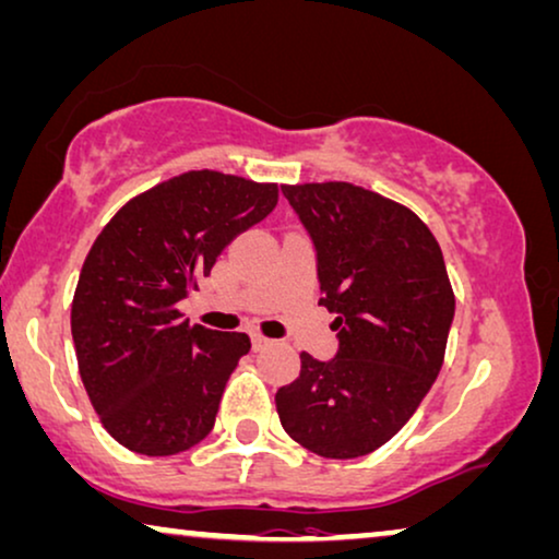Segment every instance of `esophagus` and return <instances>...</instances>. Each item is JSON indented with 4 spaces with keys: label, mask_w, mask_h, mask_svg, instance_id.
Masks as SVG:
<instances>
[{
    "label": "esophagus",
    "mask_w": 559,
    "mask_h": 559,
    "mask_svg": "<svg viewBox=\"0 0 559 559\" xmlns=\"http://www.w3.org/2000/svg\"><path fill=\"white\" fill-rule=\"evenodd\" d=\"M271 344V340L269 336H263V334H253V349L258 352V349H265Z\"/></svg>",
    "instance_id": "1"
}]
</instances>
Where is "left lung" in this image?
<instances>
[{"mask_svg":"<svg viewBox=\"0 0 559 559\" xmlns=\"http://www.w3.org/2000/svg\"><path fill=\"white\" fill-rule=\"evenodd\" d=\"M313 248L321 298L336 313L334 359L301 352L276 392L286 433L324 459L377 451L413 418L443 367L455 296L428 225L349 182L286 185Z\"/></svg>","mask_w":559,"mask_h":559,"instance_id":"obj_1","label":"left lung"}]
</instances>
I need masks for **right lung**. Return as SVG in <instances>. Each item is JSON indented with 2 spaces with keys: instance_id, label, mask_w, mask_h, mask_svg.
Masks as SVG:
<instances>
[{
  "instance_id": "1",
  "label": "right lung",
  "mask_w": 559,
  "mask_h": 559,
  "mask_svg": "<svg viewBox=\"0 0 559 559\" xmlns=\"http://www.w3.org/2000/svg\"><path fill=\"white\" fill-rule=\"evenodd\" d=\"M278 204V185L200 169L136 194L85 255L70 329L78 369L100 423L121 445L175 455L215 426L242 332L182 319L227 242Z\"/></svg>"
}]
</instances>
